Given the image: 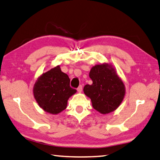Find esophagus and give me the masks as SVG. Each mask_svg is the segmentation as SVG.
<instances>
[{"mask_svg":"<svg viewBox=\"0 0 160 160\" xmlns=\"http://www.w3.org/2000/svg\"><path fill=\"white\" fill-rule=\"evenodd\" d=\"M82 88H83V86H82V85H80V86L77 88V91L79 92H81V91H82Z\"/></svg>","mask_w":160,"mask_h":160,"instance_id":"esophagus-1","label":"esophagus"}]
</instances>
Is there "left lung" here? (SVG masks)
I'll use <instances>...</instances> for the list:
<instances>
[{
    "label": "left lung",
    "mask_w": 160,
    "mask_h": 160,
    "mask_svg": "<svg viewBox=\"0 0 160 160\" xmlns=\"http://www.w3.org/2000/svg\"><path fill=\"white\" fill-rule=\"evenodd\" d=\"M89 76L92 83L86 84L83 91L94 108L102 114L116 110L124 97L125 87L115 69L108 64L97 65L92 68Z\"/></svg>",
    "instance_id": "obj_1"
}]
</instances>
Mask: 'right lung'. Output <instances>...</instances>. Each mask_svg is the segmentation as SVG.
I'll return each mask as SVG.
<instances>
[{
	"label": "right lung",
	"mask_w": 160,
	"mask_h": 160,
	"mask_svg": "<svg viewBox=\"0 0 160 160\" xmlns=\"http://www.w3.org/2000/svg\"><path fill=\"white\" fill-rule=\"evenodd\" d=\"M70 81L68 74L58 66L42 74L33 90L39 106L52 114H58L66 109L68 99L77 92L70 87Z\"/></svg>",
	"instance_id": "obj_1"
}]
</instances>
